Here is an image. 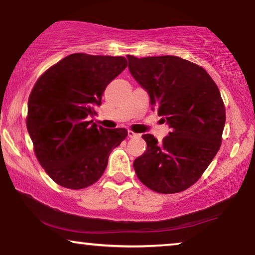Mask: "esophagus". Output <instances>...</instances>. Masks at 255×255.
<instances>
[{
	"label": "esophagus",
	"instance_id": "obj_1",
	"mask_svg": "<svg viewBox=\"0 0 255 255\" xmlns=\"http://www.w3.org/2000/svg\"><path fill=\"white\" fill-rule=\"evenodd\" d=\"M137 136H140V134H136V133H134V131H131V130H128V137H137Z\"/></svg>",
	"mask_w": 255,
	"mask_h": 255
}]
</instances>
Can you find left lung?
<instances>
[{
  "mask_svg": "<svg viewBox=\"0 0 255 255\" xmlns=\"http://www.w3.org/2000/svg\"><path fill=\"white\" fill-rule=\"evenodd\" d=\"M127 58L151 110L170 128L162 142L142 135L147 149L134 170L156 192H181L201 178L220 148L226 117L218 87L203 67L179 57Z\"/></svg>",
  "mask_w": 255,
  "mask_h": 255,
  "instance_id": "obj_1",
  "label": "left lung"
}]
</instances>
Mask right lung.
I'll use <instances>...</instances> for the list:
<instances>
[{"instance_id": "obj_1", "label": "right lung", "mask_w": 255, "mask_h": 255, "mask_svg": "<svg viewBox=\"0 0 255 255\" xmlns=\"http://www.w3.org/2000/svg\"><path fill=\"white\" fill-rule=\"evenodd\" d=\"M127 67L125 57L73 53L51 66L33 86L26 128L46 174L67 189L96 183L108 156L127 136L90 121L105 88Z\"/></svg>"}]
</instances>
